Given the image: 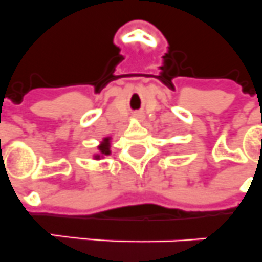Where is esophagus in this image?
Instances as JSON below:
<instances>
[{
    "instance_id": "esophagus-1",
    "label": "esophagus",
    "mask_w": 262,
    "mask_h": 262,
    "mask_svg": "<svg viewBox=\"0 0 262 262\" xmlns=\"http://www.w3.org/2000/svg\"><path fill=\"white\" fill-rule=\"evenodd\" d=\"M133 117L136 118V120H142V114L141 113H135V116Z\"/></svg>"
}]
</instances>
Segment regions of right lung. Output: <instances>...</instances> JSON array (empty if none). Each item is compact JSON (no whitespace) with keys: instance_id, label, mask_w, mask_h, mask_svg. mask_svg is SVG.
Listing matches in <instances>:
<instances>
[{"instance_id":"obj_1","label":"right lung","mask_w":262,"mask_h":262,"mask_svg":"<svg viewBox=\"0 0 262 262\" xmlns=\"http://www.w3.org/2000/svg\"><path fill=\"white\" fill-rule=\"evenodd\" d=\"M112 137L111 136H107V137H104L102 140L100 141V144H98L97 146V151L96 153H93V160H102V158L107 157V156L112 155Z\"/></svg>"}]
</instances>
